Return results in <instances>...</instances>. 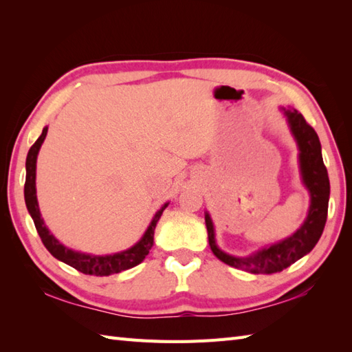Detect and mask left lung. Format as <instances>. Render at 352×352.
Returning <instances> with one entry per match:
<instances>
[{
	"label": "left lung",
	"mask_w": 352,
	"mask_h": 352,
	"mask_svg": "<svg viewBox=\"0 0 352 352\" xmlns=\"http://www.w3.org/2000/svg\"><path fill=\"white\" fill-rule=\"evenodd\" d=\"M287 118L290 131L300 148V169L302 183L310 192V208L302 226L290 237L274 243L267 248L251 254L248 257H234L219 250L214 239V227L210 214L206 212V226L208 233V245L213 254L223 263L251 274H275L294 265L296 260L309 254L327 222L328 199H330V180L320 153V142L313 126L307 124L304 116L294 109H281Z\"/></svg>",
	"instance_id": "obj_1"
}]
</instances>
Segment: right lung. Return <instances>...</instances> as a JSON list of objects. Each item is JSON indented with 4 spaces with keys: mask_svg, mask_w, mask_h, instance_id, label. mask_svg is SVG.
<instances>
[{
    "mask_svg": "<svg viewBox=\"0 0 352 352\" xmlns=\"http://www.w3.org/2000/svg\"><path fill=\"white\" fill-rule=\"evenodd\" d=\"M47 131H48V126H45L39 139L34 142L33 146L30 148V151L27 154V162H25L27 174H25V186H24L25 206L28 208L30 216L33 218L34 227L42 239V243L45 245V248H47L57 260L63 261V263L72 266L74 269H77V271L83 272L86 275L107 276L111 274H119L122 271H126V269L134 267L139 263H142L154 243L155 226L157 222H159L163 210L168 207V203L155 213L151 223H149V227L145 231V234L142 236V239L136 245L121 252L109 254V256H91V254L69 250L66 248V246H63L54 236L50 233V230L47 228L43 219L41 218L39 204H37V197H36V160L43 140L47 138Z\"/></svg>",
    "mask_w": 352,
    "mask_h": 352,
    "instance_id": "right-lung-1",
    "label": "right lung"
}]
</instances>
